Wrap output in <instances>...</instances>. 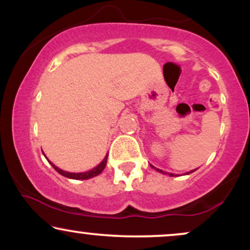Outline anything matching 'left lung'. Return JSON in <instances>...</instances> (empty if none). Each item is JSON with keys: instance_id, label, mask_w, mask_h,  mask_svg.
<instances>
[{"instance_id": "8db88e82", "label": "left lung", "mask_w": 250, "mask_h": 250, "mask_svg": "<svg viewBox=\"0 0 250 250\" xmlns=\"http://www.w3.org/2000/svg\"><path fill=\"white\" fill-rule=\"evenodd\" d=\"M151 167H153V166H151ZM153 168H154V167H153ZM155 169H156L157 171H160V173H163V171H162V170H160V169H157V168H155ZM191 171H194V170H191ZM191 171H190V173H191ZM190 173H188V174H190ZM169 175H170V176H174L173 174H169Z\"/></svg>"}]
</instances>
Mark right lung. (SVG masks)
Wrapping results in <instances>:
<instances>
[{
    "label": "right lung",
    "instance_id": "add662e5",
    "mask_svg": "<svg viewBox=\"0 0 250 250\" xmlns=\"http://www.w3.org/2000/svg\"><path fill=\"white\" fill-rule=\"evenodd\" d=\"M107 159H108V154L105 155V157L103 159V161L100 163L99 166L95 168H93L91 170L89 171H85V173H68V171H64L62 170V169L57 168L56 166H54L53 163L50 162V165L53 166L54 169L57 171V173H60L61 175H63V176L68 177V179H74V180H88V179H91V177L94 176H97L99 174L102 173V170L104 169L105 165H107Z\"/></svg>",
    "mask_w": 250,
    "mask_h": 250
}]
</instances>
